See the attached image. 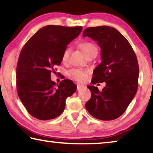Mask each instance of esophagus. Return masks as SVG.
Instances as JSON below:
<instances>
[{
  "label": "esophagus",
  "mask_w": 153,
  "mask_h": 153,
  "mask_svg": "<svg viewBox=\"0 0 153 153\" xmlns=\"http://www.w3.org/2000/svg\"><path fill=\"white\" fill-rule=\"evenodd\" d=\"M83 87H84V86H82V85L77 84V90H79L80 89H82Z\"/></svg>",
  "instance_id": "1"
}]
</instances>
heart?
I'll return each instance as SVG.
<instances>
[{"label":"heart","instance_id":"b5f03b06","mask_svg":"<svg viewBox=\"0 0 153 153\" xmlns=\"http://www.w3.org/2000/svg\"><path fill=\"white\" fill-rule=\"evenodd\" d=\"M79 46L87 56H88L90 54L93 53V52L97 51V48L96 47V46L93 43L90 42H81L79 45ZM69 53H70V49L68 48H65L63 51L61 56L62 61H63V63H66V62L68 61ZM89 73L90 72L88 70H84V69H82L74 68L70 69V70L68 71L67 74H68V76L72 79H74L77 82L83 83L86 81L88 77Z\"/></svg>","mask_w":153,"mask_h":153}]
</instances>
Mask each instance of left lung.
I'll list each match as a JSON object with an SVG mask.
<instances>
[{"mask_svg": "<svg viewBox=\"0 0 153 153\" xmlns=\"http://www.w3.org/2000/svg\"><path fill=\"white\" fill-rule=\"evenodd\" d=\"M83 36L97 42L101 49L102 62L93 71L92 84L106 83L101 92L94 86H88L91 98L85 106L98 120H115L125 112L138 89L139 67L136 54L128 40L114 27H88Z\"/></svg>", "mask_w": 153, "mask_h": 153, "instance_id": "1", "label": "left lung"}]
</instances>
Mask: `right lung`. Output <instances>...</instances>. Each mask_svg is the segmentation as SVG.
Listing matches in <instances>:
<instances>
[{"instance_id": "right-lung-1", "label": "right lung", "mask_w": 153, "mask_h": 153, "mask_svg": "<svg viewBox=\"0 0 153 153\" xmlns=\"http://www.w3.org/2000/svg\"><path fill=\"white\" fill-rule=\"evenodd\" d=\"M82 30L81 26L46 25L23 47L16 69L17 89L21 101L33 117L48 120L59 117L65 107L66 98L76 92L77 86L71 80L56 84L51 75L61 63L67 45Z\"/></svg>"}]
</instances>
